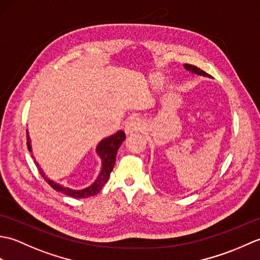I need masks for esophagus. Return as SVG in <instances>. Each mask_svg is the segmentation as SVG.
Returning <instances> with one entry per match:
<instances>
[{
  "instance_id": "esophagus-1",
  "label": "esophagus",
  "mask_w": 260,
  "mask_h": 260,
  "mask_svg": "<svg viewBox=\"0 0 260 260\" xmlns=\"http://www.w3.org/2000/svg\"><path fill=\"white\" fill-rule=\"evenodd\" d=\"M143 128H144V126H143L142 120L137 117H132L125 125L126 134H132L134 133V132H140Z\"/></svg>"
}]
</instances>
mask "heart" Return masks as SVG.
<instances>
[{
	"instance_id": "1",
	"label": "heart",
	"mask_w": 260,
	"mask_h": 260,
	"mask_svg": "<svg viewBox=\"0 0 260 260\" xmlns=\"http://www.w3.org/2000/svg\"><path fill=\"white\" fill-rule=\"evenodd\" d=\"M151 84L153 87H158L162 84V78L158 76H153L151 78Z\"/></svg>"
}]
</instances>
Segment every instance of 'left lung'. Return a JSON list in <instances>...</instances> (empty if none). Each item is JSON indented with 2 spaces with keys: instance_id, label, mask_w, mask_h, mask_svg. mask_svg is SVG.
I'll list each match as a JSON object with an SVG mask.
<instances>
[{
  "instance_id": "left-lung-1",
  "label": "left lung",
  "mask_w": 260,
  "mask_h": 260,
  "mask_svg": "<svg viewBox=\"0 0 260 260\" xmlns=\"http://www.w3.org/2000/svg\"><path fill=\"white\" fill-rule=\"evenodd\" d=\"M184 67H185V69L186 70H189V71H191V73H193V74H197V75H201V76H209L207 73H204L203 70H201L200 68H198V67H196V66H193V64H189V63H185L184 64Z\"/></svg>"
}]
</instances>
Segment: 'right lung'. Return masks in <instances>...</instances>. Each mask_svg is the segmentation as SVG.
<instances>
[{
    "label": "right lung",
    "instance_id": "add662e5",
    "mask_svg": "<svg viewBox=\"0 0 260 260\" xmlns=\"http://www.w3.org/2000/svg\"><path fill=\"white\" fill-rule=\"evenodd\" d=\"M26 137H27V148L31 152V144H30V137L29 134L26 132ZM126 139V135L123 131H119L117 133L107 137V139L103 140L101 143H99L97 146V153L98 155L102 157V162H103V168L101 173H99L97 180L93 182V183L86 187L84 190H73L69 189V187H64L62 185H60L59 183H56L52 180H49L47 176L45 175V173L42 172V170L39 167V164L36 162V165L38 170L40 171V174L43 176V179L47 181V183L50 185L52 189L57 190L59 192L63 193L66 196L73 197V198H88V197H92L96 196L97 193L101 192V190L104 187V185L106 184V182L108 181V178L110 175V172H112L115 165V161H116V154H117V151L119 146L121 145V143L124 142V140Z\"/></svg>",
    "mask_w": 260,
    "mask_h": 260
}]
</instances>
